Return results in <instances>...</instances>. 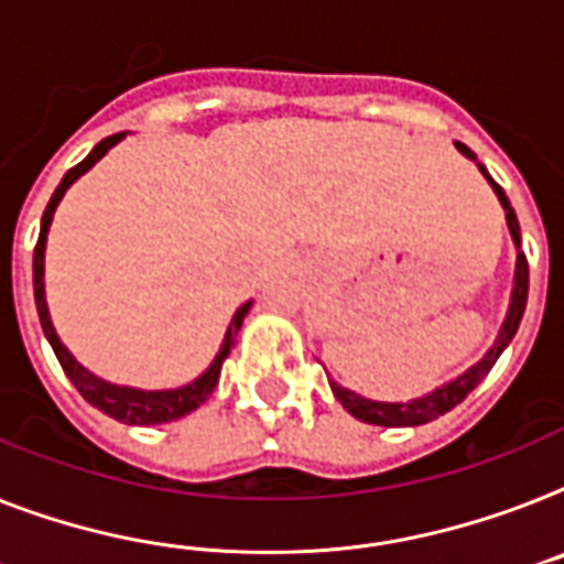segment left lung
I'll use <instances>...</instances> for the list:
<instances>
[{
    "label": "left lung",
    "instance_id": "8db88e82",
    "mask_svg": "<svg viewBox=\"0 0 564 564\" xmlns=\"http://www.w3.org/2000/svg\"><path fill=\"white\" fill-rule=\"evenodd\" d=\"M455 147H458V152H464L469 161H476V152H473V149H467L464 143H455ZM478 170H481L484 178L490 181V187L496 189V195H499V202H501V207H505V216H507V227H510V232H513L516 248H519V245H522V232H519V218H516V209L510 207V202H507L505 189H501L499 184L490 178V172L484 170V166H478ZM528 282H530L528 256H524V250H519V256H516L513 300H510V311H507V319H505V325H501L499 339H496V346H492L490 351L484 355V360L478 362V366H473L469 371H464L460 377H455L453 383L441 386V389H435V392L426 394V398L409 400V403H377V400H366V398H360V394L343 389V386L332 383L334 398H337L339 403L346 406V412H351L357 421L371 423V426H421V423H430V421H435V417L446 415L449 409L458 406L460 400L467 398V394L473 392L478 383H481L484 377L490 375V369L496 366V360H499V355L507 348V343L516 337V332H519V323H522L524 305H528Z\"/></svg>",
    "mask_w": 564,
    "mask_h": 564
}]
</instances>
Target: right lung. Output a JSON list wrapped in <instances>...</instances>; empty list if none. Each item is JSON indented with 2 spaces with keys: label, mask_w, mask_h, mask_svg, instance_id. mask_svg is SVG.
I'll use <instances>...</instances> for the list:
<instances>
[{
  "label": "right lung",
  "mask_w": 564,
  "mask_h": 564,
  "mask_svg": "<svg viewBox=\"0 0 564 564\" xmlns=\"http://www.w3.org/2000/svg\"><path fill=\"white\" fill-rule=\"evenodd\" d=\"M123 138L120 134H109L104 141L97 143L91 149V155L83 158L80 164L72 166V170L65 172L63 181H59V187L54 189L51 195L48 207L42 213V227H40V239H36V248H34V300H36V314H40V323H42V332L48 337L51 348H54V355H57L59 366L63 371L68 375V380L74 383V389L86 398V403H91L95 409H100L104 415L115 417L120 423H138V426H149V423H166V421H178V417L189 415L195 409L202 406L204 400L209 398V392L216 389L218 383V375H221V362L227 360L230 355V348L236 346V334H239L241 323H245V314L250 311V302H245L230 319V328H227V337H225V346L218 351V357L213 360L207 371H204L195 383L184 386V389H172V392H141V389H126V386H111L100 377H95L91 371H86L80 362L74 360L68 355V348L59 343L57 332H54V325H51V316H48V305H45V285H42V271H45V236H48V227H51V218H54V209H57L59 198L65 195V189L72 187L74 181L80 178L83 172L91 170V166L100 161V158L109 152L115 143Z\"/></svg>",
  "instance_id": "obj_1"
}]
</instances>
